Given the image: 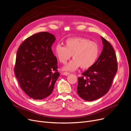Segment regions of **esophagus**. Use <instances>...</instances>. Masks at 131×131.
Segmentation results:
<instances>
[{"instance_id":"esophagus-1","label":"esophagus","mask_w":131,"mask_h":131,"mask_svg":"<svg viewBox=\"0 0 131 131\" xmlns=\"http://www.w3.org/2000/svg\"><path fill=\"white\" fill-rule=\"evenodd\" d=\"M62 74L64 75H65V76H67V75H69V74H70V73L65 72H64L63 73H62Z\"/></svg>"}]
</instances>
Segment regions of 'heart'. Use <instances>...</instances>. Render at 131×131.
<instances>
[{"instance_id":"1","label":"heart","mask_w":131,"mask_h":131,"mask_svg":"<svg viewBox=\"0 0 131 131\" xmlns=\"http://www.w3.org/2000/svg\"><path fill=\"white\" fill-rule=\"evenodd\" d=\"M54 53L61 63L65 64L71 57L73 59L64 67V71H73L80 66L82 69L92 67L97 61L100 48L97 43L83 37H72L65 41V47L60 44L54 48Z\"/></svg>"}]
</instances>
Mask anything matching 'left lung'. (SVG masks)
Instances as JSON below:
<instances>
[{
  "instance_id": "8db88e82",
  "label": "left lung",
  "mask_w": 131,
  "mask_h": 131,
  "mask_svg": "<svg viewBox=\"0 0 131 131\" xmlns=\"http://www.w3.org/2000/svg\"><path fill=\"white\" fill-rule=\"evenodd\" d=\"M103 47L95 63L78 78L77 92L81 99L93 101L105 95L109 90L117 71V62L112 45L101 37Z\"/></svg>"
}]
</instances>
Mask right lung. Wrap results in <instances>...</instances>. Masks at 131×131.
Segmentation results:
<instances>
[{
	"label": "right lung",
	"instance_id": "add662e5",
	"mask_svg": "<svg viewBox=\"0 0 131 131\" xmlns=\"http://www.w3.org/2000/svg\"><path fill=\"white\" fill-rule=\"evenodd\" d=\"M55 40L52 34L39 32L27 38L17 52L15 76L22 89L34 100L48 97L60 75L51 50Z\"/></svg>",
	"mask_w": 131,
	"mask_h": 131
}]
</instances>
